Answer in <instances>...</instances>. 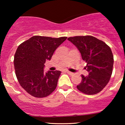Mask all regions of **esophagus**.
Segmentation results:
<instances>
[{
    "label": "esophagus",
    "instance_id": "34e87169",
    "mask_svg": "<svg viewBox=\"0 0 125 125\" xmlns=\"http://www.w3.org/2000/svg\"><path fill=\"white\" fill-rule=\"evenodd\" d=\"M66 72L67 73H68L69 74H70V75H72V74H73L72 72H71L69 71H66Z\"/></svg>",
    "mask_w": 125,
    "mask_h": 125
}]
</instances>
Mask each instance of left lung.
<instances>
[{
  "label": "left lung",
  "instance_id": "8db88e82",
  "mask_svg": "<svg viewBox=\"0 0 125 125\" xmlns=\"http://www.w3.org/2000/svg\"><path fill=\"white\" fill-rule=\"evenodd\" d=\"M67 40L76 47L87 63L85 69L89 74L82 75L77 89L86 94L100 92L108 83L112 73L114 61L110 47L92 36L70 37Z\"/></svg>",
  "mask_w": 125,
  "mask_h": 125
}]
</instances>
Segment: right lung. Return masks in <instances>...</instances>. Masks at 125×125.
<instances>
[{"label": "right lung", "instance_id": "1", "mask_svg": "<svg viewBox=\"0 0 125 125\" xmlns=\"http://www.w3.org/2000/svg\"><path fill=\"white\" fill-rule=\"evenodd\" d=\"M66 39L34 36L19 46L14 58L15 73L19 84L29 94L44 97L55 90L61 72L45 73L44 63Z\"/></svg>", "mask_w": 125, "mask_h": 125}]
</instances>
